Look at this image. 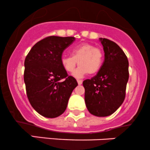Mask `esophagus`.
<instances>
[{
    "instance_id": "esophagus-1",
    "label": "esophagus",
    "mask_w": 150,
    "mask_h": 150,
    "mask_svg": "<svg viewBox=\"0 0 150 150\" xmlns=\"http://www.w3.org/2000/svg\"><path fill=\"white\" fill-rule=\"evenodd\" d=\"M77 82H78V84L79 85H81V84H82L83 81L82 80H80V79H77Z\"/></svg>"
}]
</instances>
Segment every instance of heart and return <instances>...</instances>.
Masks as SVG:
<instances>
[{"mask_svg": "<svg viewBox=\"0 0 150 150\" xmlns=\"http://www.w3.org/2000/svg\"><path fill=\"white\" fill-rule=\"evenodd\" d=\"M80 66L73 73L76 78H81L86 74L98 73L103 63V52L93 45L84 43L71 49V56L64 55L61 58V64L66 72L71 73L77 62Z\"/></svg>", "mask_w": 150, "mask_h": 150, "instance_id": "b5f03b06", "label": "heart"}]
</instances>
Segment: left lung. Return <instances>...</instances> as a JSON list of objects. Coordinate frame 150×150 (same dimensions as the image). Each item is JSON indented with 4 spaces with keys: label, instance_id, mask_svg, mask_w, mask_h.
<instances>
[{
    "label": "left lung",
    "instance_id": "left-lung-1",
    "mask_svg": "<svg viewBox=\"0 0 150 150\" xmlns=\"http://www.w3.org/2000/svg\"><path fill=\"white\" fill-rule=\"evenodd\" d=\"M105 52L104 62L96 76L83 81L88 110L98 117L108 116L121 105L129 80V61L114 42L100 38Z\"/></svg>",
    "mask_w": 150,
    "mask_h": 150
}]
</instances>
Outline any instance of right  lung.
Returning a JSON list of instances; mask_svg holds the SVG:
<instances>
[{
    "mask_svg": "<svg viewBox=\"0 0 150 150\" xmlns=\"http://www.w3.org/2000/svg\"><path fill=\"white\" fill-rule=\"evenodd\" d=\"M74 37L50 36L37 42L24 61V80L31 105L46 118L64 112L76 80L63 69L61 58Z\"/></svg>",
    "mask_w": 150,
    "mask_h": 150,
    "instance_id": "1",
    "label": "right lung"
}]
</instances>
